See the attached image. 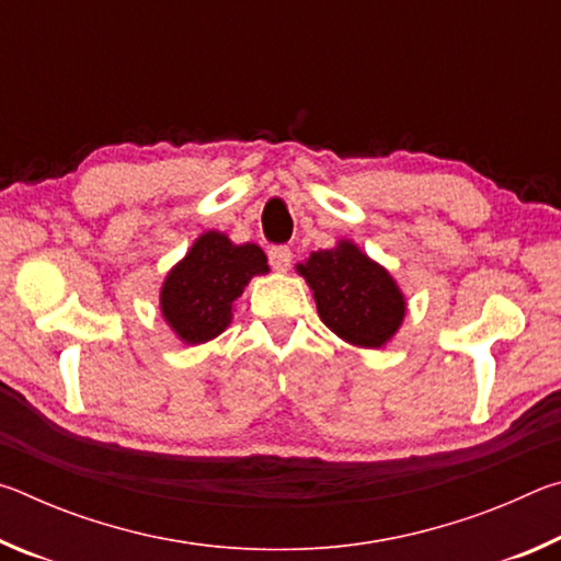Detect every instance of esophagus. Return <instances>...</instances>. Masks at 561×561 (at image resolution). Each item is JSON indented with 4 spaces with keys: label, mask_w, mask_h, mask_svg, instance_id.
<instances>
[{
    "label": "esophagus",
    "mask_w": 561,
    "mask_h": 561,
    "mask_svg": "<svg viewBox=\"0 0 561 561\" xmlns=\"http://www.w3.org/2000/svg\"><path fill=\"white\" fill-rule=\"evenodd\" d=\"M267 254H270L272 270H277V272H287L289 270V264H291V250H289V247H284V244L270 247Z\"/></svg>",
    "instance_id": "esophagus-1"
}]
</instances>
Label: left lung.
<instances>
[{
    "label": "left lung",
    "mask_w": 561,
    "mask_h": 561,
    "mask_svg": "<svg viewBox=\"0 0 561 561\" xmlns=\"http://www.w3.org/2000/svg\"><path fill=\"white\" fill-rule=\"evenodd\" d=\"M297 272L314 291L319 317L339 339L360 348H381L405 317V297L388 270L354 242L311 252Z\"/></svg>",
    "instance_id": "1"
}]
</instances>
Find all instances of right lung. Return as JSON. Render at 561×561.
<instances>
[{"instance_id": "add662e5", "label": "right lung", "mask_w": 561, "mask_h": 561, "mask_svg": "<svg viewBox=\"0 0 561 561\" xmlns=\"http://www.w3.org/2000/svg\"><path fill=\"white\" fill-rule=\"evenodd\" d=\"M257 244H232L222 232H205L168 272L160 311L183 344H205L230 327L232 304L257 274H267Z\"/></svg>"}]
</instances>
